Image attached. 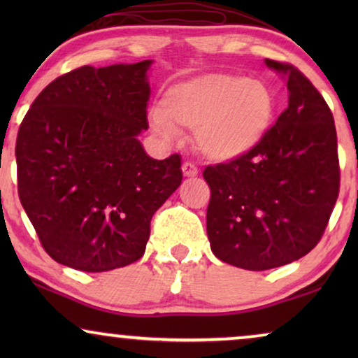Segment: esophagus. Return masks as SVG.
<instances>
[{
    "mask_svg": "<svg viewBox=\"0 0 358 358\" xmlns=\"http://www.w3.org/2000/svg\"><path fill=\"white\" fill-rule=\"evenodd\" d=\"M182 174L185 176V178H195V176L199 174L197 166H194L192 163H184L182 164Z\"/></svg>",
    "mask_w": 358,
    "mask_h": 358,
    "instance_id": "obj_1",
    "label": "esophagus"
}]
</instances>
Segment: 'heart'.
Segmentation results:
<instances>
[{
	"label": "heart",
	"mask_w": 358,
	"mask_h": 358,
	"mask_svg": "<svg viewBox=\"0 0 358 358\" xmlns=\"http://www.w3.org/2000/svg\"><path fill=\"white\" fill-rule=\"evenodd\" d=\"M275 101L261 81L207 73L171 85L151 125L168 140L179 129L194 130L195 148L212 163H231L251 155L271 130Z\"/></svg>",
	"instance_id": "b5f03b06"
}]
</instances>
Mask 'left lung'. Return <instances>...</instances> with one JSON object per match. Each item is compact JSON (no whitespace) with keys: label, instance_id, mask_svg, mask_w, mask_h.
Listing matches in <instances>:
<instances>
[{"label":"left lung","instance_id":"8db88e82","mask_svg":"<svg viewBox=\"0 0 358 358\" xmlns=\"http://www.w3.org/2000/svg\"><path fill=\"white\" fill-rule=\"evenodd\" d=\"M283 78L288 107L246 158L208 166L207 234L220 261L268 271L306 256L339 195L332 112L296 68L266 60Z\"/></svg>","mask_w":358,"mask_h":358}]
</instances>
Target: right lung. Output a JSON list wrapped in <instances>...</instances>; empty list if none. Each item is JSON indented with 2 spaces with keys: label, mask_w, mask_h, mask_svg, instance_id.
I'll use <instances>...</instances> for the list:
<instances>
[{
  "label": "right lung",
  "mask_w": 358,
  "mask_h": 358,
  "mask_svg": "<svg viewBox=\"0 0 358 358\" xmlns=\"http://www.w3.org/2000/svg\"><path fill=\"white\" fill-rule=\"evenodd\" d=\"M153 60L81 66L52 81L16 141L19 199L53 261L83 272L145 254L153 213L182 180L180 156L153 159L148 129Z\"/></svg>",
  "instance_id": "obj_1"
}]
</instances>
